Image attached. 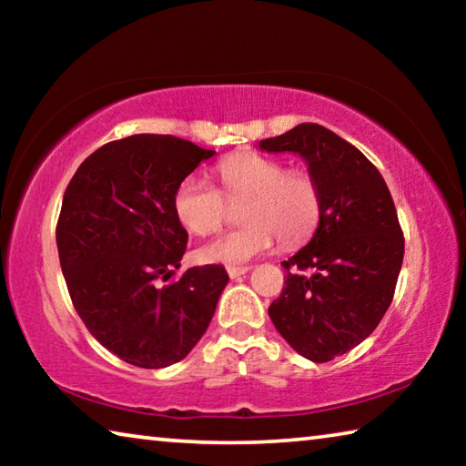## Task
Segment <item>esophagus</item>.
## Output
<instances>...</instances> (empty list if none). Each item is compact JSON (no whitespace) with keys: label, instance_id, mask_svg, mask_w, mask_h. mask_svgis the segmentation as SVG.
<instances>
[{"label":"esophagus","instance_id":"obj_1","mask_svg":"<svg viewBox=\"0 0 466 466\" xmlns=\"http://www.w3.org/2000/svg\"><path fill=\"white\" fill-rule=\"evenodd\" d=\"M248 271H250V267H236V265H230V267H228V275H230L232 279L240 278V275L248 273Z\"/></svg>","mask_w":466,"mask_h":466}]
</instances>
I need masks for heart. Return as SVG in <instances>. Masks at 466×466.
Instances as JSON below:
<instances>
[{"instance_id":"heart-1","label":"heart","mask_w":466,"mask_h":466,"mask_svg":"<svg viewBox=\"0 0 466 466\" xmlns=\"http://www.w3.org/2000/svg\"><path fill=\"white\" fill-rule=\"evenodd\" d=\"M222 191L199 177H187L178 183L172 209L180 224L197 236H208L222 228L226 199L248 197L242 209L247 226L232 230L199 248L201 261L240 265L269 252L278 236L283 244L310 238L322 214V193L319 180L306 170H288L275 157L242 152L224 157L218 164Z\"/></svg>"}]
</instances>
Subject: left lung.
Wrapping results in <instances>:
<instances>
[{
    "mask_svg": "<svg viewBox=\"0 0 466 466\" xmlns=\"http://www.w3.org/2000/svg\"><path fill=\"white\" fill-rule=\"evenodd\" d=\"M258 147L298 154L319 180L320 222L281 263L286 288L269 317L299 356L322 364L364 341L389 310L405 255L397 209L374 164L322 125H296ZM289 266L311 273L289 274Z\"/></svg>",
    "mask_w": 466,
    "mask_h": 466,
    "instance_id": "8db88e82",
    "label": "left lung"
}]
</instances>
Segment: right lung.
<instances>
[{
	"label": "right lung",
	"instance_id": "1",
	"mask_svg": "<svg viewBox=\"0 0 466 466\" xmlns=\"http://www.w3.org/2000/svg\"><path fill=\"white\" fill-rule=\"evenodd\" d=\"M216 152L139 133L98 147L76 170L57 222L61 271L77 314L127 364L167 368L188 356L228 283L222 265L180 267L187 230L178 183Z\"/></svg>",
	"mask_w": 466,
	"mask_h": 466
}]
</instances>
